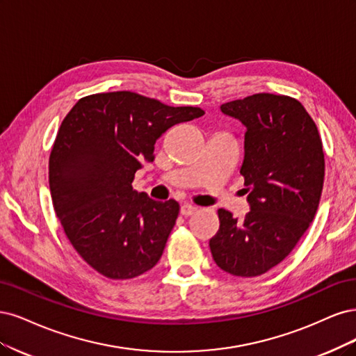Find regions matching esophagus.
<instances>
[{
  "instance_id": "obj_1",
  "label": "esophagus",
  "mask_w": 356,
  "mask_h": 356,
  "mask_svg": "<svg viewBox=\"0 0 356 356\" xmlns=\"http://www.w3.org/2000/svg\"><path fill=\"white\" fill-rule=\"evenodd\" d=\"M195 211H197V207H193V205H191V204H183L180 207V214L185 217L192 216Z\"/></svg>"
}]
</instances>
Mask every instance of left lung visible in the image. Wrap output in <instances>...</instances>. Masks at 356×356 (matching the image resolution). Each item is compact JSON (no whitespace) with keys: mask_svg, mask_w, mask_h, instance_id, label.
I'll use <instances>...</instances> for the list:
<instances>
[{"mask_svg":"<svg viewBox=\"0 0 356 356\" xmlns=\"http://www.w3.org/2000/svg\"><path fill=\"white\" fill-rule=\"evenodd\" d=\"M245 125L244 176L250 211L238 220L219 209L210 239L216 265L235 277H259L289 256L316 214L325 161L316 124L290 96L257 93L223 103Z\"/></svg>","mask_w":356,"mask_h":356,"instance_id":"8db88e82","label":"left lung"}]
</instances>
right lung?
Returning a JSON list of instances; mask_svg holds the SVG:
<instances>
[{
    "mask_svg": "<svg viewBox=\"0 0 356 356\" xmlns=\"http://www.w3.org/2000/svg\"><path fill=\"white\" fill-rule=\"evenodd\" d=\"M202 115L112 91L79 99L62 121L49 159L53 207L76 253L103 277L131 280L161 259L180 207L136 192L134 173L154 161L163 133Z\"/></svg>",
    "mask_w": 356,
    "mask_h": 356,
    "instance_id": "1",
    "label": "right lung"
}]
</instances>
